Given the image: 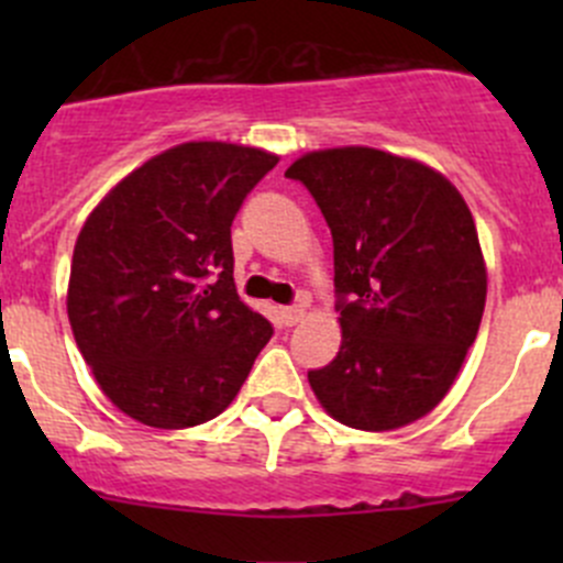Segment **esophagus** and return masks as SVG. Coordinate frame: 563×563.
Instances as JSON below:
<instances>
[{
  "mask_svg": "<svg viewBox=\"0 0 563 563\" xmlns=\"http://www.w3.org/2000/svg\"><path fill=\"white\" fill-rule=\"evenodd\" d=\"M280 318L286 327H297L305 318V305H291V308H280Z\"/></svg>",
  "mask_w": 563,
  "mask_h": 563,
  "instance_id": "esophagus-1",
  "label": "esophagus"
}]
</instances>
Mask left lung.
<instances>
[{"instance_id":"left-lung-1","label":"left lung","mask_w":563,"mask_h":563,"mask_svg":"<svg viewBox=\"0 0 563 563\" xmlns=\"http://www.w3.org/2000/svg\"><path fill=\"white\" fill-rule=\"evenodd\" d=\"M334 242L340 351L308 382L356 430L406 428L446 397L479 332L487 266L474 214L435 168L373 146L297 157Z\"/></svg>"}]
</instances>
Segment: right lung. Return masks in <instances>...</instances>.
Returning a JSON list of instances; mask_svg holds the SVG:
<instances>
[{"label":"right lung","mask_w":563,"mask_h":563,"mask_svg":"<svg viewBox=\"0 0 563 563\" xmlns=\"http://www.w3.org/2000/svg\"><path fill=\"white\" fill-rule=\"evenodd\" d=\"M277 161L231 141L176 144L119 179L84 220L67 318L98 387L135 422H209L269 343V321L236 294L231 223Z\"/></svg>","instance_id":"right-lung-1"}]
</instances>
